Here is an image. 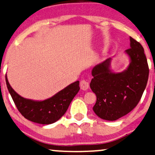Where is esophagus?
Here are the masks:
<instances>
[{"mask_svg": "<svg viewBox=\"0 0 155 155\" xmlns=\"http://www.w3.org/2000/svg\"><path fill=\"white\" fill-rule=\"evenodd\" d=\"M80 88H81L82 90H86L88 89V87H89V82H88L87 81H86L85 80H82L81 81H80Z\"/></svg>", "mask_w": 155, "mask_h": 155, "instance_id": "obj_1", "label": "esophagus"}]
</instances>
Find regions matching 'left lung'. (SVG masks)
Segmentation results:
<instances>
[{"label": "left lung", "mask_w": 155, "mask_h": 155, "mask_svg": "<svg viewBox=\"0 0 155 155\" xmlns=\"http://www.w3.org/2000/svg\"><path fill=\"white\" fill-rule=\"evenodd\" d=\"M130 47L126 53L131 59L129 67L120 73H111V59L93 68L90 88L97 97L93 107L101 119L114 121L131 112L139 103L147 83L149 66L144 48L130 37Z\"/></svg>", "instance_id": "8db88e82"}]
</instances>
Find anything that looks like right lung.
Listing matches in <instances>:
<instances>
[{"label": "right lung", "instance_id": "add662e5", "mask_svg": "<svg viewBox=\"0 0 155 155\" xmlns=\"http://www.w3.org/2000/svg\"><path fill=\"white\" fill-rule=\"evenodd\" d=\"M5 81L14 103L22 115L30 121L42 124L54 123L63 117L80 90V82L76 81L49 99L33 101L25 99L16 93L10 85L6 76Z\"/></svg>", "mask_w": 155, "mask_h": 155}]
</instances>
